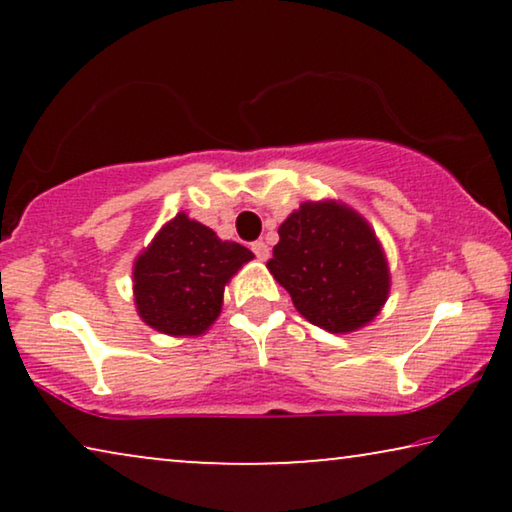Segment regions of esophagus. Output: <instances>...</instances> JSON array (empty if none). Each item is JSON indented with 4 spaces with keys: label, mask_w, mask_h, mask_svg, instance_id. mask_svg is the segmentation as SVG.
Here are the masks:
<instances>
[{
    "label": "esophagus",
    "mask_w": 512,
    "mask_h": 512,
    "mask_svg": "<svg viewBox=\"0 0 512 512\" xmlns=\"http://www.w3.org/2000/svg\"><path fill=\"white\" fill-rule=\"evenodd\" d=\"M251 251H254V256L258 258V261H265V258L270 256V247L263 240H256L254 244H251Z\"/></svg>",
    "instance_id": "1"
}]
</instances>
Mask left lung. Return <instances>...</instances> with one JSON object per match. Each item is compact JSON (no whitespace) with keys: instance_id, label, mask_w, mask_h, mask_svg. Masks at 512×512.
Wrapping results in <instances>:
<instances>
[{"instance_id":"left-lung-1","label":"left lung","mask_w":512,"mask_h":512,"mask_svg":"<svg viewBox=\"0 0 512 512\" xmlns=\"http://www.w3.org/2000/svg\"><path fill=\"white\" fill-rule=\"evenodd\" d=\"M268 268L314 326L349 333L380 312L389 268L366 221L335 202H305L279 226Z\"/></svg>"}]
</instances>
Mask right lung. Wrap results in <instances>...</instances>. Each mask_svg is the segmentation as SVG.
Returning <instances> with one entry per match:
<instances>
[{
	"instance_id": "1",
	"label": "right lung",
	"mask_w": 512,
	"mask_h": 512,
	"mask_svg": "<svg viewBox=\"0 0 512 512\" xmlns=\"http://www.w3.org/2000/svg\"><path fill=\"white\" fill-rule=\"evenodd\" d=\"M251 258L242 244L177 214L135 263L139 317L160 333L200 335L219 317L223 286Z\"/></svg>"
}]
</instances>
